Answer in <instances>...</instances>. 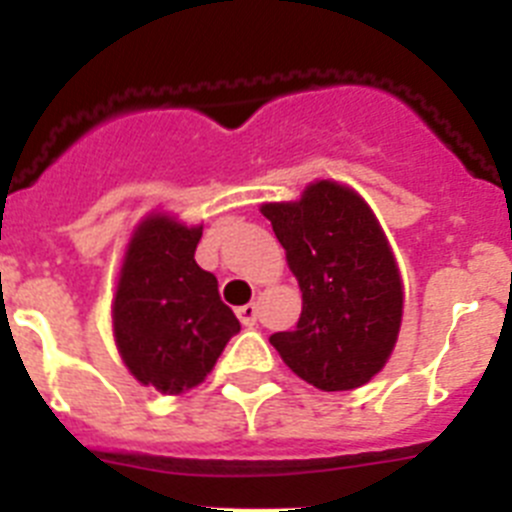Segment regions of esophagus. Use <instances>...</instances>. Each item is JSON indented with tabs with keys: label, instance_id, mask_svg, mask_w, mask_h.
<instances>
[{
	"label": "esophagus",
	"instance_id": "34e87169",
	"mask_svg": "<svg viewBox=\"0 0 512 512\" xmlns=\"http://www.w3.org/2000/svg\"><path fill=\"white\" fill-rule=\"evenodd\" d=\"M235 315H238V320L246 328H251V325H256V318H259V307H256V302H248V305L235 307Z\"/></svg>",
	"mask_w": 512,
	"mask_h": 512
}]
</instances>
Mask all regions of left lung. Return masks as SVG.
<instances>
[{
	"label": "left lung",
	"instance_id": "1",
	"mask_svg": "<svg viewBox=\"0 0 512 512\" xmlns=\"http://www.w3.org/2000/svg\"><path fill=\"white\" fill-rule=\"evenodd\" d=\"M274 235L302 289L295 330L269 338L284 364L323 392L366 384L395 351L402 277L395 253L364 197L318 179L300 200L266 202Z\"/></svg>",
	"mask_w": 512,
	"mask_h": 512
}]
</instances>
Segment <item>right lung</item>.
Returning <instances> with one entry per match:
<instances>
[{"mask_svg":"<svg viewBox=\"0 0 512 512\" xmlns=\"http://www.w3.org/2000/svg\"><path fill=\"white\" fill-rule=\"evenodd\" d=\"M202 225L151 212L130 235L112 333L122 364L143 387L182 395L205 382L241 323L220 300L215 274L194 261Z\"/></svg>","mask_w":512,"mask_h":512,"instance_id":"add662e5","label":"right lung"}]
</instances>
